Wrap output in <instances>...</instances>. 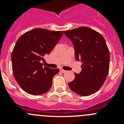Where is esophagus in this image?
Here are the masks:
<instances>
[{
	"label": "esophagus",
	"mask_w": 124,
	"mask_h": 124,
	"mask_svg": "<svg viewBox=\"0 0 124 124\" xmlns=\"http://www.w3.org/2000/svg\"><path fill=\"white\" fill-rule=\"evenodd\" d=\"M61 72H62V73H65V72H67V71H66V70H62V69H61Z\"/></svg>",
	"instance_id": "obj_1"
}]
</instances>
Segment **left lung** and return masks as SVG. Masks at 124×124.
Listing matches in <instances>:
<instances>
[{"mask_svg": "<svg viewBox=\"0 0 124 124\" xmlns=\"http://www.w3.org/2000/svg\"><path fill=\"white\" fill-rule=\"evenodd\" d=\"M64 33L74 45L75 57L82 63V71L74 73L70 89L81 96L95 93L104 83L109 71L110 53L104 38L97 31L80 27Z\"/></svg>", "mask_w": 124, "mask_h": 124, "instance_id": "1", "label": "left lung"}]
</instances>
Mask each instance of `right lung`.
Here are the masks:
<instances>
[{
	"instance_id": "right-lung-1",
	"label": "right lung",
	"mask_w": 124,
	"mask_h": 124,
	"mask_svg": "<svg viewBox=\"0 0 124 124\" xmlns=\"http://www.w3.org/2000/svg\"><path fill=\"white\" fill-rule=\"evenodd\" d=\"M63 31L37 28L26 32L17 40L11 56L14 76L22 89L39 95L50 90L53 77L59 69L42 67L41 61L50 53Z\"/></svg>"
}]
</instances>
